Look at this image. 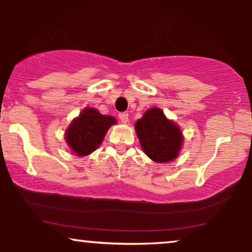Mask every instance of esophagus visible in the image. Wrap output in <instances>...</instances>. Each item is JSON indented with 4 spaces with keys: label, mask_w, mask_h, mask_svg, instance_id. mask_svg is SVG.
I'll return each mask as SVG.
<instances>
[{
    "label": "esophagus",
    "mask_w": 252,
    "mask_h": 252,
    "mask_svg": "<svg viewBox=\"0 0 252 252\" xmlns=\"http://www.w3.org/2000/svg\"><path fill=\"white\" fill-rule=\"evenodd\" d=\"M119 119L122 123H128L129 122V115L126 113H121L119 114Z\"/></svg>",
    "instance_id": "esophagus-1"
}]
</instances>
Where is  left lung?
<instances>
[{
    "label": "left lung",
    "instance_id": "left-lung-1",
    "mask_svg": "<svg viewBox=\"0 0 252 252\" xmlns=\"http://www.w3.org/2000/svg\"><path fill=\"white\" fill-rule=\"evenodd\" d=\"M140 146L156 162H169L176 159L182 147V131L167 119L160 108H150L135 124Z\"/></svg>",
    "mask_w": 252,
    "mask_h": 252
}]
</instances>
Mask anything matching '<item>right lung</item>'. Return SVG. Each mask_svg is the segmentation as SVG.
<instances>
[{
  "instance_id": "obj_1",
  "label": "right lung",
  "mask_w": 252,
  "mask_h": 252,
  "mask_svg": "<svg viewBox=\"0 0 252 252\" xmlns=\"http://www.w3.org/2000/svg\"><path fill=\"white\" fill-rule=\"evenodd\" d=\"M113 124H116L113 116L102 115L96 109L86 107L66 129V144L76 156H89L100 146Z\"/></svg>"
}]
</instances>
